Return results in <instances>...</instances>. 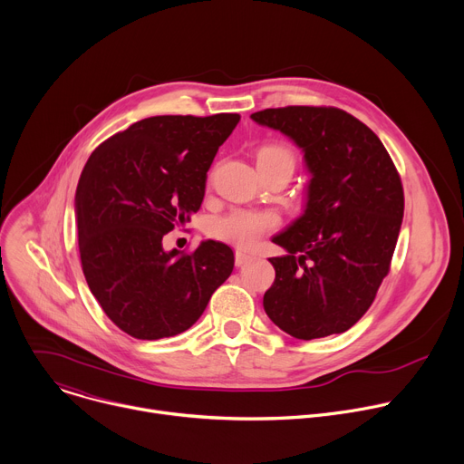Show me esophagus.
<instances>
[{
	"label": "esophagus",
	"mask_w": 464,
	"mask_h": 464,
	"mask_svg": "<svg viewBox=\"0 0 464 464\" xmlns=\"http://www.w3.org/2000/svg\"><path fill=\"white\" fill-rule=\"evenodd\" d=\"M251 258H253V256H251L249 253H246V251H240V249L235 251V264H237L238 268L244 266V264H247Z\"/></svg>",
	"instance_id": "34e87169"
}]
</instances>
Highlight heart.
Instances as JSON below:
<instances>
[{
	"label": "heart",
	"instance_id": "heart-1",
	"mask_svg": "<svg viewBox=\"0 0 464 464\" xmlns=\"http://www.w3.org/2000/svg\"><path fill=\"white\" fill-rule=\"evenodd\" d=\"M258 165L262 163H290L294 165V154L285 145H266L258 150ZM279 218L268 211H247L237 209L227 215L217 217L209 222L208 233L217 238L229 242L240 249L253 247L264 233L277 227Z\"/></svg>",
	"mask_w": 464,
	"mask_h": 464
}]
</instances>
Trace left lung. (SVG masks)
Masks as SVG:
<instances>
[{
    "instance_id": "1",
    "label": "left lung",
    "mask_w": 464,
    "mask_h": 464,
    "mask_svg": "<svg viewBox=\"0 0 464 464\" xmlns=\"http://www.w3.org/2000/svg\"><path fill=\"white\" fill-rule=\"evenodd\" d=\"M304 154L303 215L272 240L276 281L264 310L286 334L315 340L349 330L389 274L404 217L399 172L374 131L340 108L286 106L251 113Z\"/></svg>"
}]
</instances>
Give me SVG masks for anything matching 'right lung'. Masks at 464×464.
Segmentation results:
<instances>
[{
	"label": "right lung",
	"instance_id": "right-lung-1",
	"mask_svg": "<svg viewBox=\"0 0 464 464\" xmlns=\"http://www.w3.org/2000/svg\"><path fill=\"white\" fill-rule=\"evenodd\" d=\"M238 121V113L138 121L99 145L81 174L82 272L104 314L131 338L185 333L233 272L227 244L206 240L187 255L165 251L163 237L200 209L208 170Z\"/></svg>",
	"mask_w": 464,
	"mask_h": 464
}]
</instances>
